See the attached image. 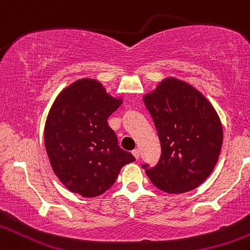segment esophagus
<instances>
[{
	"mask_svg": "<svg viewBox=\"0 0 250 250\" xmlns=\"http://www.w3.org/2000/svg\"><path fill=\"white\" fill-rule=\"evenodd\" d=\"M132 155L134 156V158H136V159L139 158V150H138V148H134V150L132 151Z\"/></svg>",
	"mask_w": 250,
	"mask_h": 250,
	"instance_id": "1",
	"label": "esophagus"
}]
</instances>
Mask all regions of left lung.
<instances>
[{
	"label": "left lung",
	"instance_id": "8db88e82",
	"mask_svg": "<svg viewBox=\"0 0 250 250\" xmlns=\"http://www.w3.org/2000/svg\"><path fill=\"white\" fill-rule=\"evenodd\" d=\"M158 132L162 155L147 177L162 191L183 193L211 175L223 144V128L212 104L192 85L165 78L143 97Z\"/></svg>",
	"mask_w": 250,
	"mask_h": 250
}]
</instances>
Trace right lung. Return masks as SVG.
Segmentation results:
<instances>
[{
  "label": "right lung",
  "mask_w": 250,
  "mask_h": 250,
  "mask_svg": "<svg viewBox=\"0 0 250 250\" xmlns=\"http://www.w3.org/2000/svg\"><path fill=\"white\" fill-rule=\"evenodd\" d=\"M123 104L100 81L83 78L64 87L47 116L44 146L59 181L71 192L97 197L136 158L118 145L107 118Z\"/></svg>",
  "instance_id": "1"
}]
</instances>
